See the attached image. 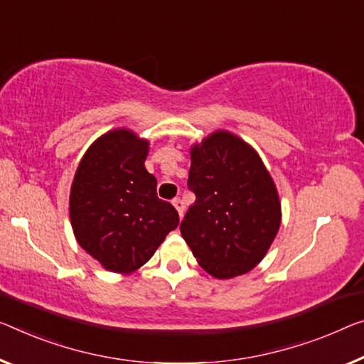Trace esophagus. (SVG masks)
<instances>
[{"mask_svg": "<svg viewBox=\"0 0 364 364\" xmlns=\"http://www.w3.org/2000/svg\"><path fill=\"white\" fill-rule=\"evenodd\" d=\"M172 205H174V208L177 210V213H178V216H183V210H186V206H183V201L181 200V198H174L172 200Z\"/></svg>", "mask_w": 364, "mask_h": 364, "instance_id": "1", "label": "esophagus"}]
</instances>
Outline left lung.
I'll return each mask as SVG.
<instances>
[{
  "mask_svg": "<svg viewBox=\"0 0 364 364\" xmlns=\"http://www.w3.org/2000/svg\"><path fill=\"white\" fill-rule=\"evenodd\" d=\"M188 188L195 193L181 234L211 277L244 275L260 264L282 223L275 182L257 151L218 130L190 148Z\"/></svg>",
  "mask_w": 364,
  "mask_h": 364,
  "instance_id": "1",
  "label": "left lung"
}]
</instances>
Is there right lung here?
I'll return each instance as SVG.
<instances>
[{
    "mask_svg": "<svg viewBox=\"0 0 364 364\" xmlns=\"http://www.w3.org/2000/svg\"><path fill=\"white\" fill-rule=\"evenodd\" d=\"M148 151V139L132 130H110L87 148L73 178V232L110 272L138 270L178 225L177 210L156 195L158 182L144 167Z\"/></svg>",
    "mask_w": 364,
    "mask_h": 364,
    "instance_id": "1",
    "label": "right lung"
}]
</instances>
